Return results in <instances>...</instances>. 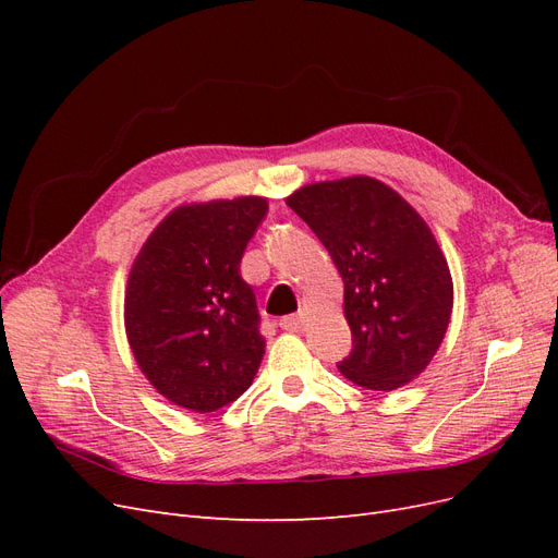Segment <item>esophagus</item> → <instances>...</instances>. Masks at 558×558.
Wrapping results in <instances>:
<instances>
[{
  "mask_svg": "<svg viewBox=\"0 0 558 558\" xmlns=\"http://www.w3.org/2000/svg\"><path fill=\"white\" fill-rule=\"evenodd\" d=\"M305 320H307L305 314H291V316H283V318L279 320V326H281L283 330H289V332H298V330L305 328Z\"/></svg>",
  "mask_w": 558,
  "mask_h": 558,
  "instance_id": "obj_1",
  "label": "esophagus"
}]
</instances>
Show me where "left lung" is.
<instances>
[{
  "label": "left lung",
  "mask_w": 558,
  "mask_h": 558,
  "mask_svg": "<svg viewBox=\"0 0 558 558\" xmlns=\"http://www.w3.org/2000/svg\"><path fill=\"white\" fill-rule=\"evenodd\" d=\"M344 281L353 349L337 369L369 391H396L440 349L453 307L445 253L391 185L356 174L307 183L286 197Z\"/></svg>",
  "instance_id": "1"
}]
</instances>
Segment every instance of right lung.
<instances>
[{"mask_svg": "<svg viewBox=\"0 0 558 558\" xmlns=\"http://www.w3.org/2000/svg\"><path fill=\"white\" fill-rule=\"evenodd\" d=\"M265 211L260 195L189 202L162 218L130 267L123 320L132 356L183 410H221L258 373L265 340L240 263Z\"/></svg>", "mask_w": 558, "mask_h": 558, "instance_id": "1", "label": "right lung"}]
</instances>
